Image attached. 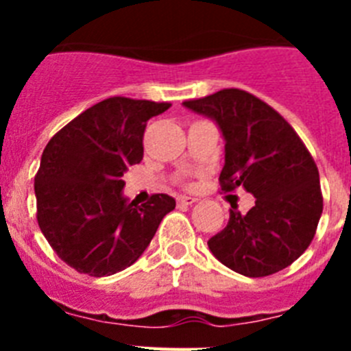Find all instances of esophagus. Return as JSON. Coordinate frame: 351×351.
Returning <instances> with one entry per match:
<instances>
[{
  "instance_id": "1",
  "label": "esophagus",
  "mask_w": 351,
  "mask_h": 351,
  "mask_svg": "<svg viewBox=\"0 0 351 351\" xmlns=\"http://www.w3.org/2000/svg\"><path fill=\"white\" fill-rule=\"evenodd\" d=\"M195 202H198V198H195V197H179L178 198V204H181V206H193Z\"/></svg>"
}]
</instances>
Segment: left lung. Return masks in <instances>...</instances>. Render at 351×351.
<instances>
[{
	"label": "left lung",
	"mask_w": 351,
	"mask_h": 351,
	"mask_svg": "<svg viewBox=\"0 0 351 351\" xmlns=\"http://www.w3.org/2000/svg\"><path fill=\"white\" fill-rule=\"evenodd\" d=\"M182 105L221 130V190L244 188L255 197L246 214L232 207L225 228L207 241L210 253L247 278L283 271L308 250L324 210L313 156L281 114L243 89H221Z\"/></svg>",
	"instance_id": "8db88e82"
}]
</instances>
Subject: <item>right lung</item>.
Listing matches in <instances>:
<instances>
[{"instance_id": "right-lung-1", "label": "right lung", "mask_w": 351, "mask_h": 351, "mask_svg": "<svg viewBox=\"0 0 351 351\" xmlns=\"http://www.w3.org/2000/svg\"><path fill=\"white\" fill-rule=\"evenodd\" d=\"M169 107L112 96L71 119L43 149L36 219L56 255L77 272L101 278L130 267L176 209L165 193L142 206L128 202L121 179L144 156L147 121Z\"/></svg>"}]
</instances>
